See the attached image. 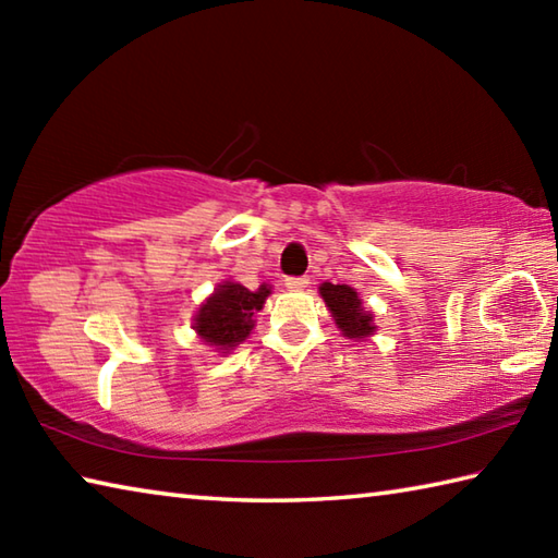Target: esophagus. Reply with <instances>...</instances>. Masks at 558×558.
I'll list each match as a JSON object with an SVG mask.
<instances>
[{
  "instance_id": "obj_1",
  "label": "esophagus",
  "mask_w": 558,
  "mask_h": 558,
  "mask_svg": "<svg viewBox=\"0 0 558 558\" xmlns=\"http://www.w3.org/2000/svg\"><path fill=\"white\" fill-rule=\"evenodd\" d=\"M286 286H288V290H305L310 286V278L307 276H290V278H286Z\"/></svg>"
}]
</instances>
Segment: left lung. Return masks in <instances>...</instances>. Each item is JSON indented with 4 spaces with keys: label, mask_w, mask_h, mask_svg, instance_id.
Returning a JSON list of instances; mask_svg holds the SVG:
<instances>
[{
    "label": "left lung",
    "mask_w": 558,
    "mask_h": 558,
    "mask_svg": "<svg viewBox=\"0 0 558 558\" xmlns=\"http://www.w3.org/2000/svg\"><path fill=\"white\" fill-rule=\"evenodd\" d=\"M319 295L325 298L329 313H332L337 327L349 339H364L374 332L372 315L364 313L362 300L349 286H332V282H323Z\"/></svg>",
    "instance_id": "left-lung-1"
}]
</instances>
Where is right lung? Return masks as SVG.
I'll list each match as a JSON object with an SVG mask.
<instances>
[{
    "mask_svg": "<svg viewBox=\"0 0 558 558\" xmlns=\"http://www.w3.org/2000/svg\"><path fill=\"white\" fill-rule=\"evenodd\" d=\"M268 295V286L248 290L241 282H223L199 307V315L194 319V329L199 332L204 342L229 352V349L241 344L251 335L253 315L263 307Z\"/></svg>",
    "mask_w": 558,
    "mask_h": 558,
    "instance_id": "add662e5",
    "label": "right lung"
}]
</instances>
